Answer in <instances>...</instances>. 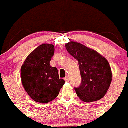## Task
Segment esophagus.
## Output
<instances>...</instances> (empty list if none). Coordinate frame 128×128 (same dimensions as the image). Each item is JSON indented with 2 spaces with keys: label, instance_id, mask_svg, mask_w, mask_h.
Here are the masks:
<instances>
[{
  "label": "esophagus",
  "instance_id": "1",
  "mask_svg": "<svg viewBox=\"0 0 128 128\" xmlns=\"http://www.w3.org/2000/svg\"><path fill=\"white\" fill-rule=\"evenodd\" d=\"M64 80H65V81H66V82H68V81H69V78H68V76L65 77Z\"/></svg>",
  "mask_w": 128,
  "mask_h": 128
}]
</instances>
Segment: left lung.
Returning <instances> with one entry per match:
<instances>
[{"label":"left lung","mask_w":128,"mask_h":128,"mask_svg":"<svg viewBox=\"0 0 128 128\" xmlns=\"http://www.w3.org/2000/svg\"><path fill=\"white\" fill-rule=\"evenodd\" d=\"M68 52L79 64L81 83L74 87L77 95L84 102L100 100L109 89L112 73L108 62L96 50L80 43L70 42L65 45Z\"/></svg>","instance_id":"1"}]
</instances>
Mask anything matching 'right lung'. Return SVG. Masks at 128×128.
I'll return each mask as SVG.
<instances>
[{
	"label": "right lung",
	"mask_w": 128,
	"mask_h": 128,
	"mask_svg": "<svg viewBox=\"0 0 128 128\" xmlns=\"http://www.w3.org/2000/svg\"><path fill=\"white\" fill-rule=\"evenodd\" d=\"M54 46L42 44L29 54L21 68L25 90L36 102L48 103L58 96L65 81L59 78L57 68L50 65Z\"/></svg>",
	"instance_id": "add662e5"
}]
</instances>
